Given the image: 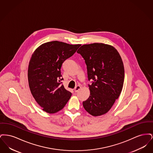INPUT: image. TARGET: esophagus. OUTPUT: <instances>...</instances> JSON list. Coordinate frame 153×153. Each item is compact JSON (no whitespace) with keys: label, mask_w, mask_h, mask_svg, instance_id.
Masks as SVG:
<instances>
[{"label":"esophagus","mask_w":153,"mask_h":153,"mask_svg":"<svg viewBox=\"0 0 153 153\" xmlns=\"http://www.w3.org/2000/svg\"><path fill=\"white\" fill-rule=\"evenodd\" d=\"M81 86L80 85H77V86H76L75 88H74V92H77L78 91H79L80 90V89H81Z\"/></svg>","instance_id":"esophagus-1"}]
</instances>
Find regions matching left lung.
I'll use <instances>...</instances> for the list:
<instances>
[{
	"mask_svg": "<svg viewBox=\"0 0 153 153\" xmlns=\"http://www.w3.org/2000/svg\"><path fill=\"white\" fill-rule=\"evenodd\" d=\"M87 68L90 96L83 107L92 116L106 114L118 99L123 86L124 69L122 58L113 46L102 43L84 45L77 51Z\"/></svg>",
	"mask_w": 153,
	"mask_h": 153,
	"instance_id": "obj_1",
	"label": "left lung"
}]
</instances>
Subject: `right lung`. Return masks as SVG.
Wrapping results in <instances>:
<instances>
[{"instance_id":"right-lung-1","label":"right lung","mask_w":153,"mask_h":153,"mask_svg":"<svg viewBox=\"0 0 153 153\" xmlns=\"http://www.w3.org/2000/svg\"><path fill=\"white\" fill-rule=\"evenodd\" d=\"M81 45L51 41L39 46L30 61L28 81L30 91L44 111L54 114L62 109L72 96L61 82V68Z\"/></svg>"}]
</instances>
